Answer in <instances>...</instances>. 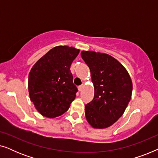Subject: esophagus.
<instances>
[{
	"label": "esophagus",
	"instance_id": "esophagus-1",
	"mask_svg": "<svg viewBox=\"0 0 158 158\" xmlns=\"http://www.w3.org/2000/svg\"><path fill=\"white\" fill-rule=\"evenodd\" d=\"M83 87H84L83 84V85H79V86H78V90H79V91H81Z\"/></svg>",
	"mask_w": 158,
	"mask_h": 158
}]
</instances>
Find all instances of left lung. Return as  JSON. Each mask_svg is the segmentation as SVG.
Segmentation results:
<instances>
[{
  "instance_id": "1",
  "label": "left lung",
  "mask_w": 158,
  "mask_h": 158,
  "mask_svg": "<svg viewBox=\"0 0 158 158\" xmlns=\"http://www.w3.org/2000/svg\"><path fill=\"white\" fill-rule=\"evenodd\" d=\"M81 57L90 68L94 86V99L85 106L86 119L94 128H107L122 116L131 100V77L124 67L107 54L82 51Z\"/></svg>"
}]
</instances>
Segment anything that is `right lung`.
<instances>
[{
    "label": "right lung",
    "mask_w": 158,
    "mask_h": 158,
    "mask_svg": "<svg viewBox=\"0 0 158 158\" xmlns=\"http://www.w3.org/2000/svg\"><path fill=\"white\" fill-rule=\"evenodd\" d=\"M79 52L72 47H55L32 67L28 81L30 99L45 117L61 116L75 98L77 88L70 69Z\"/></svg>",
    "instance_id": "add662e5"
}]
</instances>
